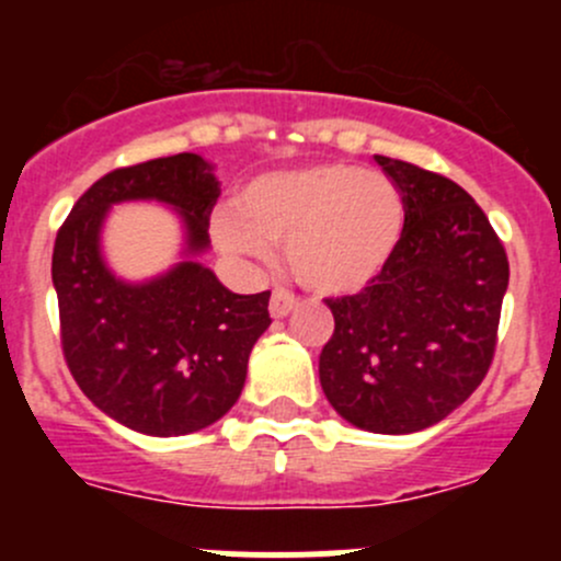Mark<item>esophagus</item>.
I'll use <instances>...</instances> for the list:
<instances>
[{"label":"esophagus","mask_w":561,"mask_h":561,"mask_svg":"<svg viewBox=\"0 0 561 561\" xmlns=\"http://www.w3.org/2000/svg\"><path fill=\"white\" fill-rule=\"evenodd\" d=\"M271 317L274 320H282V317H287L290 312H296L298 309V298L293 296V293L282 290V287H276L274 296H271Z\"/></svg>","instance_id":"obj_1"}]
</instances>
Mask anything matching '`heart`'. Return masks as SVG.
I'll list each match as a JSON object with an SVG mask.
<instances>
[{
  "label": "heart",
  "mask_w": 561,
  "mask_h": 561,
  "mask_svg": "<svg viewBox=\"0 0 561 561\" xmlns=\"http://www.w3.org/2000/svg\"><path fill=\"white\" fill-rule=\"evenodd\" d=\"M407 203L393 181L350 162H314L254 175L233 208H219L211 236L222 252L263 263L285 244L298 285L317 296H353L393 260Z\"/></svg>",
  "instance_id": "obj_1"
}]
</instances>
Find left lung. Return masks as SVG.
Segmentation results:
<instances>
[{"label": "left lung", "instance_id": "1", "mask_svg": "<svg viewBox=\"0 0 561 561\" xmlns=\"http://www.w3.org/2000/svg\"><path fill=\"white\" fill-rule=\"evenodd\" d=\"M377 165L404 195L407 228L369 287L325 301L336 328L320 386L353 426L412 434L445 421L483 382L511 265L456 181L390 157Z\"/></svg>", "mask_w": 561, "mask_h": 561}]
</instances>
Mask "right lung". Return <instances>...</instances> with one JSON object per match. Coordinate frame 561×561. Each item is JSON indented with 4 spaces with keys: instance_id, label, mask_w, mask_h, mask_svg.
Returning a JSON list of instances; mask_svg holds the SVG:
<instances>
[{
    "instance_id": "1",
    "label": "right lung",
    "mask_w": 561,
    "mask_h": 561,
    "mask_svg": "<svg viewBox=\"0 0 561 561\" xmlns=\"http://www.w3.org/2000/svg\"><path fill=\"white\" fill-rule=\"evenodd\" d=\"M201 154L160 157L94 181L54 244L61 347L98 410L149 437H181L217 423L239 401L254 342L271 325V293L239 296L201 263L219 197ZM122 202H160L180 217V260L133 283L104 260L102 230Z\"/></svg>"
}]
</instances>
